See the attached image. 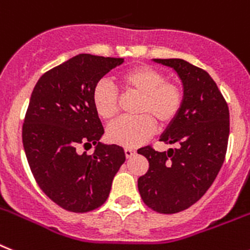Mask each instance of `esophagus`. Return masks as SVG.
Returning a JSON list of instances; mask_svg holds the SVG:
<instances>
[{
    "label": "esophagus",
    "mask_w": 250,
    "mask_h": 250,
    "mask_svg": "<svg viewBox=\"0 0 250 250\" xmlns=\"http://www.w3.org/2000/svg\"><path fill=\"white\" fill-rule=\"evenodd\" d=\"M125 157H131L135 155V150H132V148H125Z\"/></svg>",
    "instance_id": "1"
}]
</instances>
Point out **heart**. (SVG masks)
<instances>
[{
    "label": "heart",
    "mask_w": 250,
    "mask_h": 250,
    "mask_svg": "<svg viewBox=\"0 0 250 250\" xmlns=\"http://www.w3.org/2000/svg\"><path fill=\"white\" fill-rule=\"evenodd\" d=\"M117 83L125 94L138 96L133 108V114L137 117L119 119L109 127L106 137L112 144L127 148L137 147L152 136L155 125L167 128L182 110V86L167 80V75L157 68L133 67L118 75ZM93 105L103 121H113L118 114V95L105 81L94 87Z\"/></svg>",
    "instance_id": "1"
}]
</instances>
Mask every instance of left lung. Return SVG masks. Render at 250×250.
Segmentation results:
<instances>
[{
  "mask_svg": "<svg viewBox=\"0 0 250 250\" xmlns=\"http://www.w3.org/2000/svg\"><path fill=\"white\" fill-rule=\"evenodd\" d=\"M155 62L177 71L184 86V103L160 138L177 148L137 150L148 160V170L138 178V190L151 209L177 213L194 205L217 177L228 150L230 115L225 98L206 71L179 58Z\"/></svg>",
  "mask_w": 250,
  "mask_h": 250,
  "instance_id": "1",
  "label": "left lung"
}]
</instances>
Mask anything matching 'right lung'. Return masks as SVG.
I'll use <instances>...</instances> for the list:
<instances>
[{
  "instance_id": "right-lung-1",
  "label": "right lung",
  "mask_w": 250,
  "mask_h": 250,
  "mask_svg": "<svg viewBox=\"0 0 250 250\" xmlns=\"http://www.w3.org/2000/svg\"><path fill=\"white\" fill-rule=\"evenodd\" d=\"M123 58L79 54L38 80L22 125L30 170L50 200L71 212H89L105 202L125 163L118 145H102L104 133L93 90ZM96 144L91 155L79 147Z\"/></svg>"
}]
</instances>
